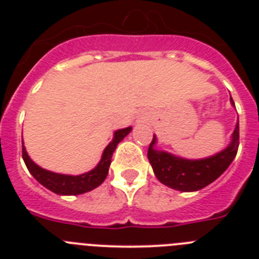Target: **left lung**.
<instances>
[{"instance_id": "left-lung-1", "label": "left lung", "mask_w": 259, "mask_h": 259, "mask_svg": "<svg viewBox=\"0 0 259 259\" xmlns=\"http://www.w3.org/2000/svg\"><path fill=\"white\" fill-rule=\"evenodd\" d=\"M231 102L235 106L232 98ZM155 143L157 139L153 136L148 149V158L157 179L162 184L176 191L194 192L205 188L210 183L218 179L232 163L239 149V123L233 131L230 145L222 152L203 159L175 157L170 153L155 149Z\"/></svg>"}]
</instances>
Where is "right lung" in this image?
I'll use <instances>...</instances> for the list:
<instances>
[{"label": "right lung", "instance_id": "add662e5", "mask_svg": "<svg viewBox=\"0 0 259 259\" xmlns=\"http://www.w3.org/2000/svg\"><path fill=\"white\" fill-rule=\"evenodd\" d=\"M131 130L132 127H127L114 132L113 141L105 148L101 161L98 162V164L93 170H91L89 172L81 174V175H63V174L52 172V171H48L45 168H41L28 157L24 143H22L23 159H24V163H26L27 168L32 174V176L41 185H44L45 188L57 194H62V196H76V194L92 191V189L97 188L98 185H101L104 183L107 174H109L111 157H113L116 145L131 132Z\"/></svg>", "mask_w": 259, "mask_h": 259}]
</instances>
